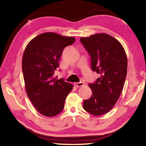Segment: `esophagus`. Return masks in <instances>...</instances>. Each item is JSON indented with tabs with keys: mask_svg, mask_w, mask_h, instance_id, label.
I'll use <instances>...</instances> for the list:
<instances>
[{
	"mask_svg": "<svg viewBox=\"0 0 146 146\" xmlns=\"http://www.w3.org/2000/svg\"><path fill=\"white\" fill-rule=\"evenodd\" d=\"M75 86L76 87L79 88V87H82V86H84V84L82 82H78V83H75Z\"/></svg>",
	"mask_w": 146,
	"mask_h": 146,
	"instance_id": "34e87169",
	"label": "esophagus"
}]
</instances>
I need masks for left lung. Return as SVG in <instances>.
Here are the masks:
<instances>
[{
    "instance_id": "8db88e82",
    "label": "left lung",
    "mask_w": 146,
    "mask_h": 146,
    "mask_svg": "<svg viewBox=\"0 0 146 146\" xmlns=\"http://www.w3.org/2000/svg\"><path fill=\"white\" fill-rule=\"evenodd\" d=\"M80 42L91 57V70L100 76L88 86L92 95L84 100L83 108L95 116L106 114L119 98L127 75V60L119 42L106 33L80 38Z\"/></svg>"
}]
</instances>
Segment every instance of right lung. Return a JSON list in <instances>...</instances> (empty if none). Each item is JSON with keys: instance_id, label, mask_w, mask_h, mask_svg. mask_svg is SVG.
I'll return each instance as SVG.
<instances>
[{"instance_id": "add662e5", "label": "right lung", "mask_w": 146, "mask_h": 146, "mask_svg": "<svg viewBox=\"0 0 146 146\" xmlns=\"http://www.w3.org/2000/svg\"><path fill=\"white\" fill-rule=\"evenodd\" d=\"M73 37L52 32L42 33L29 42L24 50L22 68L27 95L39 113L52 117L63 110L73 86L55 77L64 49Z\"/></svg>"}]
</instances>
